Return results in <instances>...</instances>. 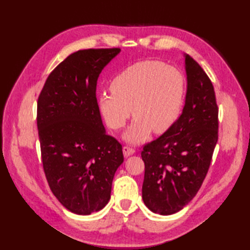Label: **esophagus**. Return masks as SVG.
<instances>
[{
	"label": "esophagus",
	"instance_id": "1",
	"mask_svg": "<svg viewBox=\"0 0 250 250\" xmlns=\"http://www.w3.org/2000/svg\"><path fill=\"white\" fill-rule=\"evenodd\" d=\"M122 151H124V155L125 157H129L131 155H133V153L135 152V150L133 149L132 147H129V146H124V148H122Z\"/></svg>",
	"mask_w": 250,
	"mask_h": 250
}]
</instances>
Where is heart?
<instances>
[{
	"instance_id": "obj_1",
	"label": "heart",
	"mask_w": 250,
	"mask_h": 250,
	"mask_svg": "<svg viewBox=\"0 0 250 250\" xmlns=\"http://www.w3.org/2000/svg\"><path fill=\"white\" fill-rule=\"evenodd\" d=\"M110 92L99 97V106L111 129H120L130 116L135 117L125 133L130 143H141L150 131L168 130L180 114L186 82L177 67L161 61L144 60L125 67L113 78Z\"/></svg>"
}]
</instances>
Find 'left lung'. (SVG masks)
<instances>
[{
  "mask_svg": "<svg viewBox=\"0 0 250 250\" xmlns=\"http://www.w3.org/2000/svg\"><path fill=\"white\" fill-rule=\"evenodd\" d=\"M186 103L173 125L143 147L142 196L153 213L172 215L192 200L208 172L218 141V106L203 68L186 55Z\"/></svg>",
  "mask_w": 250,
  "mask_h": 250,
  "instance_id": "obj_1",
  "label": "left lung"
}]
</instances>
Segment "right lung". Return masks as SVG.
<instances>
[{
	"instance_id": "add662e5",
	"label": "right lung",
	"mask_w": 250,
	"mask_h": 250,
	"mask_svg": "<svg viewBox=\"0 0 250 250\" xmlns=\"http://www.w3.org/2000/svg\"><path fill=\"white\" fill-rule=\"evenodd\" d=\"M120 48L78 50L49 76L37 100L42 162L52 193L72 213L90 215L108 203L124 162L122 146L105 133L97 82Z\"/></svg>"
}]
</instances>
